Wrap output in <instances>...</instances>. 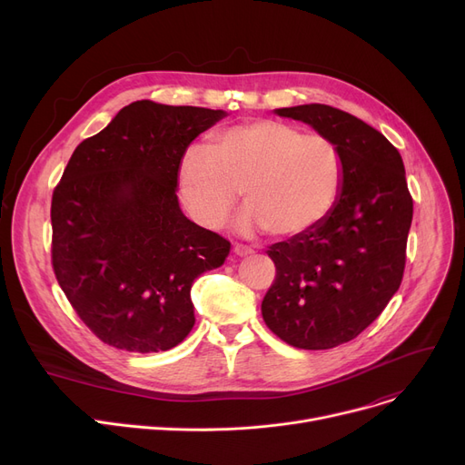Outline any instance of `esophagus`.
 Here are the masks:
<instances>
[{
	"instance_id": "obj_1",
	"label": "esophagus",
	"mask_w": 465,
	"mask_h": 465,
	"mask_svg": "<svg viewBox=\"0 0 465 465\" xmlns=\"http://www.w3.org/2000/svg\"><path fill=\"white\" fill-rule=\"evenodd\" d=\"M233 252H235L237 256H249V254H252L254 251H252L251 247H247V245H239V242H237V245H233Z\"/></svg>"
}]
</instances>
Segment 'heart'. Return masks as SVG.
Segmentation results:
<instances>
[{"instance_id": "1", "label": "heart", "mask_w": 465, "mask_h": 465, "mask_svg": "<svg viewBox=\"0 0 465 465\" xmlns=\"http://www.w3.org/2000/svg\"><path fill=\"white\" fill-rule=\"evenodd\" d=\"M341 188L339 146L279 120L228 128L216 135L213 151L190 146L179 165L183 205L207 230L224 226L241 192V233L298 235L330 214Z\"/></svg>"}]
</instances>
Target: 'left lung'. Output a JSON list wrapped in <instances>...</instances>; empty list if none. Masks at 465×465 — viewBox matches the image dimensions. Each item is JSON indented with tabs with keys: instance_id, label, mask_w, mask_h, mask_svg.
I'll use <instances>...</instances> for the list:
<instances>
[{
	"instance_id": "1",
	"label": "left lung",
	"mask_w": 465,
	"mask_h": 465,
	"mask_svg": "<svg viewBox=\"0 0 465 465\" xmlns=\"http://www.w3.org/2000/svg\"><path fill=\"white\" fill-rule=\"evenodd\" d=\"M331 139L343 188L319 224L275 242L277 277L262 316L284 343L324 351L360 335L398 292L412 198L396 146L363 120L322 104L275 109Z\"/></svg>"
}]
</instances>
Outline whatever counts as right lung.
<instances>
[{
  "label": "right lung",
  "mask_w": 465,
  "mask_h": 465,
  "mask_svg": "<svg viewBox=\"0 0 465 465\" xmlns=\"http://www.w3.org/2000/svg\"><path fill=\"white\" fill-rule=\"evenodd\" d=\"M224 116L141 100L71 154L53 193V267L104 343L160 352L193 328L192 284L224 263L230 242L183 214L179 165Z\"/></svg>",
  "instance_id": "obj_1"
}]
</instances>
